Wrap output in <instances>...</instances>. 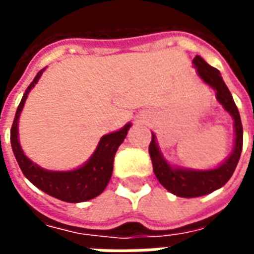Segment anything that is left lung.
<instances>
[{
  "label": "left lung",
  "instance_id": "left-lung-1",
  "mask_svg": "<svg viewBox=\"0 0 254 254\" xmlns=\"http://www.w3.org/2000/svg\"><path fill=\"white\" fill-rule=\"evenodd\" d=\"M193 64L196 65L198 76L216 91V99L219 100V103H222L224 109L234 118L235 147L227 160H224L223 165H220L213 170H182V169L171 167L163 159L156 145L155 134L152 133L148 151L152 160L155 176L167 190L180 197L204 196L223 187L231 178L235 167L238 165L242 152V144H244V130H242L240 113L219 70L216 67L208 65L200 56L194 57Z\"/></svg>",
  "mask_w": 254,
  "mask_h": 254
}]
</instances>
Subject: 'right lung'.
I'll return each mask as SVG.
<instances>
[{
	"instance_id": "right-lung-1",
	"label": "right lung",
	"mask_w": 254,
	"mask_h": 254,
	"mask_svg": "<svg viewBox=\"0 0 254 254\" xmlns=\"http://www.w3.org/2000/svg\"><path fill=\"white\" fill-rule=\"evenodd\" d=\"M42 72H43V69L38 72L34 81L28 85V88L25 89L23 99L20 102L17 111H16L12 129H10V143H12L13 154L23 174L41 190L66 202L87 201V200L99 196L107 187L111 178V173H113V163H114L117 149L122 144L124 138L127 137L130 124L125 125L118 132L106 134L100 138L99 145L92 155V158L77 170H43L39 166L32 163L23 154L19 144V138H17V122H19L20 113H21V109L24 106V102L30 94L31 88L39 80Z\"/></svg>"
}]
</instances>
